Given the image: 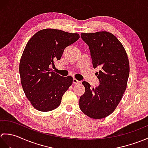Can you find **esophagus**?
<instances>
[{
    "instance_id": "1",
    "label": "esophagus",
    "mask_w": 148,
    "mask_h": 148,
    "mask_svg": "<svg viewBox=\"0 0 148 148\" xmlns=\"http://www.w3.org/2000/svg\"><path fill=\"white\" fill-rule=\"evenodd\" d=\"M81 81L77 80L76 79H75V78H74L73 79V83L74 84H78V83H80Z\"/></svg>"
}]
</instances>
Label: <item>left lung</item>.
Wrapping results in <instances>:
<instances>
[{"label": "left lung", "mask_w": 148, "mask_h": 148, "mask_svg": "<svg viewBox=\"0 0 148 148\" xmlns=\"http://www.w3.org/2000/svg\"><path fill=\"white\" fill-rule=\"evenodd\" d=\"M82 39L88 46L99 85L91 88L83 81L85 92L79 99V108L93 119L111 114L120 102L129 76V62L126 51L116 37L108 32L82 33Z\"/></svg>", "instance_id": "1"}]
</instances>
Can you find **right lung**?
<instances>
[{
    "label": "right lung",
    "instance_id": "add662e5",
    "mask_svg": "<svg viewBox=\"0 0 148 148\" xmlns=\"http://www.w3.org/2000/svg\"><path fill=\"white\" fill-rule=\"evenodd\" d=\"M79 39L78 34L46 29L28 41L19 66L21 86L27 98L37 110L46 112L57 108L62 96L73 81L51 72L50 66L60 60L64 49Z\"/></svg>",
    "mask_w": 148,
    "mask_h": 148
}]
</instances>
